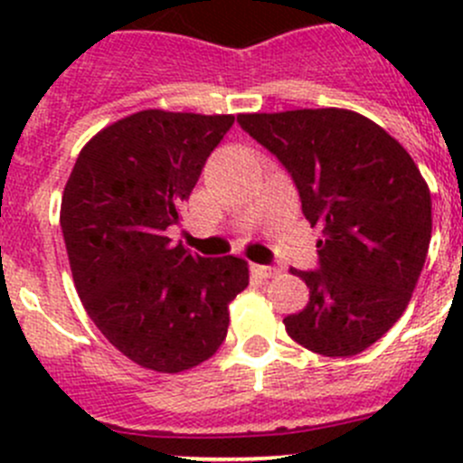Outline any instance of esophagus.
Instances as JSON below:
<instances>
[{
    "label": "esophagus",
    "mask_w": 463,
    "mask_h": 463,
    "mask_svg": "<svg viewBox=\"0 0 463 463\" xmlns=\"http://www.w3.org/2000/svg\"><path fill=\"white\" fill-rule=\"evenodd\" d=\"M250 270H253V273L261 279H270V278H275V275L279 273L275 266H261V264H250Z\"/></svg>",
    "instance_id": "1"
}]
</instances>
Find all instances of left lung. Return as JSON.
Returning a JSON list of instances; mask_svg holds the SVG:
<instances>
[{
    "mask_svg": "<svg viewBox=\"0 0 463 463\" xmlns=\"http://www.w3.org/2000/svg\"><path fill=\"white\" fill-rule=\"evenodd\" d=\"M237 123L291 172L318 226L320 270H298L309 302L287 334L309 352L349 358L394 326L412 298L432 235V202L394 137L352 109L240 114Z\"/></svg>",
    "mask_w": 463,
    "mask_h": 463,
    "instance_id": "8db88e82",
    "label": "left lung"
}]
</instances>
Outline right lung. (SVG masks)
<instances>
[{
	"instance_id": "add662e5",
	"label": "right lung",
	"mask_w": 463,
	"mask_h": 463,
	"mask_svg": "<svg viewBox=\"0 0 463 463\" xmlns=\"http://www.w3.org/2000/svg\"><path fill=\"white\" fill-rule=\"evenodd\" d=\"M232 114L143 109L107 125L78 154L60 205L73 284L123 356L158 374L202 365L222 347L228 305L249 261L172 244L181 203Z\"/></svg>"
}]
</instances>
